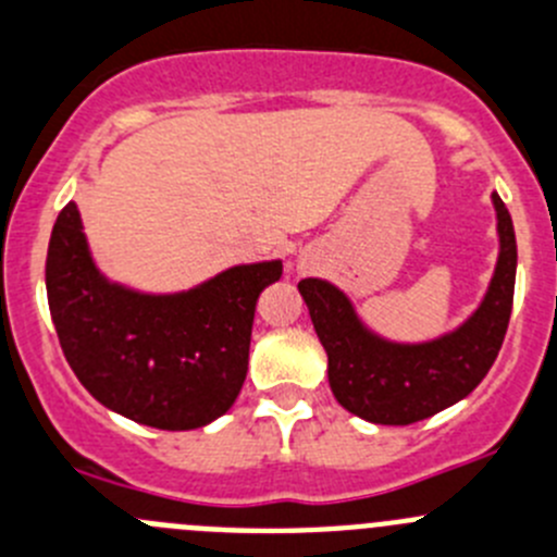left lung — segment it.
Returning <instances> with one entry per match:
<instances>
[{"label": "left lung", "instance_id": "left-lung-1", "mask_svg": "<svg viewBox=\"0 0 557 557\" xmlns=\"http://www.w3.org/2000/svg\"><path fill=\"white\" fill-rule=\"evenodd\" d=\"M497 210L500 257L475 314L448 336L426 344H391L355 317L352 304L333 284L304 278L298 284L311 322L327 352V380L344 410L385 426L423 421L465 399L495 363L506 338L517 278V240L506 205Z\"/></svg>", "mask_w": 557, "mask_h": 557}]
</instances>
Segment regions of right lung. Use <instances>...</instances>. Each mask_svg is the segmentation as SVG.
Here are the masks:
<instances>
[{"mask_svg": "<svg viewBox=\"0 0 557 557\" xmlns=\"http://www.w3.org/2000/svg\"><path fill=\"white\" fill-rule=\"evenodd\" d=\"M278 275L282 262L237 264L188 293H134L98 273L73 202L46 257L51 320L78 383L109 410L169 432L235 405L257 298Z\"/></svg>", "mask_w": 557, "mask_h": 557, "instance_id": "right-lung-1", "label": "right lung"}]
</instances>
